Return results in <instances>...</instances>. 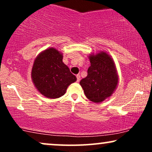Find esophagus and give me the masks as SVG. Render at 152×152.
<instances>
[{"label": "esophagus", "mask_w": 152, "mask_h": 152, "mask_svg": "<svg viewBox=\"0 0 152 152\" xmlns=\"http://www.w3.org/2000/svg\"><path fill=\"white\" fill-rule=\"evenodd\" d=\"M76 78H77V82H79L80 81V78H81V76H79V75H76Z\"/></svg>", "instance_id": "34e87169"}]
</instances>
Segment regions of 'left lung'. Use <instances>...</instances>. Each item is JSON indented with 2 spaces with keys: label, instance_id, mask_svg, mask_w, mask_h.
<instances>
[{
  "label": "left lung",
  "instance_id": "left-lung-1",
  "mask_svg": "<svg viewBox=\"0 0 152 152\" xmlns=\"http://www.w3.org/2000/svg\"><path fill=\"white\" fill-rule=\"evenodd\" d=\"M88 58L91 63L88 75L81 80L80 85L88 100L102 103L117 88L119 78L116 64L111 56L104 50L91 53Z\"/></svg>",
  "mask_w": 152,
  "mask_h": 152
}]
</instances>
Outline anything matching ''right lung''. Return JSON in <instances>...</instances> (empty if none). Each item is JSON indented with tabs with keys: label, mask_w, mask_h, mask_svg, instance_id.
<instances>
[{
	"label": "right lung",
	"mask_w": 152,
	"mask_h": 152,
	"mask_svg": "<svg viewBox=\"0 0 152 152\" xmlns=\"http://www.w3.org/2000/svg\"><path fill=\"white\" fill-rule=\"evenodd\" d=\"M31 76L38 91L48 99L64 96L69 85L77 80L63 62L62 52L53 47L43 50L36 57Z\"/></svg>",
	"instance_id": "obj_1"
}]
</instances>
